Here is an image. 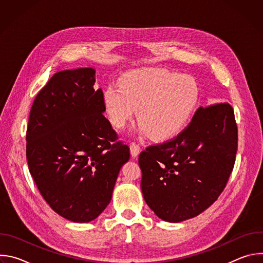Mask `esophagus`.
I'll list each match as a JSON object with an SVG mask.
<instances>
[{
  "instance_id": "1",
  "label": "esophagus",
  "mask_w": 263,
  "mask_h": 263,
  "mask_svg": "<svg viewBox=\"0 0 263 263\" xmlns=\"http://www.w3.org/2000/svg\"><path fill=\"white\" fill-rule=\"evenodd\" d=\"M130 152H131L132 157H133V158H136V157L139 155V153H140V147H139V145H138L137 143H135V142H132V143L130 144Z\"/></svg>"
}]
</instances>
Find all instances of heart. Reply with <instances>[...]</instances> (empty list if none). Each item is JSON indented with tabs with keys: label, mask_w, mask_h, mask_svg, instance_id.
<instances>
[{
	"label": "heart",
	"mask_w": 263,
	"mask_h": 263,
	"mask_svg": "<svg viewBox=\"0 0 263 263\" xmlns=\"http://www.w3.org/2000/svg\"><path fill=\"white\" fill-rule=\"evenodd\" d=\"M199 98V84L190 74L138 68L122 76L120 86L106 87L102 102L112 126L124 128L139 109L141 131L156 140H167L191 122Z\"/></svg>",
	"instance_id": "heart-1"
}]
</instances>
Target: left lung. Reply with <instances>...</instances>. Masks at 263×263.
Masks as SVG:
<instances>
[{
    "instance_id": "obj_1",
    "label": "left lung",
    "mask_w": 263,
    "mask_h": 263,
    "mask_svg": "<svg viewBox=\"0 0 263 263\" xmlns=\"http://www.w3.org/2000/svg\"><path fill=\"white\" fill-rule=\"evenodd\" d=\"M237 152V126L228 103L200 107L177 137L142 151L138 163L147 206L168 222L193 218L223 191Z\"/></svg>"
}]
</instances>
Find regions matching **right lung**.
<instances>
[{
	"instance_id": "1",
	"label": "right lung",
	"mask_w": 263,
	"mask_h": 263,
	"mask_svg": "<svg viewBox=\"0 0 263 263\" xmlns=\"http://www.w3.org/2000/svg\"><path fill=\"white\" fill-rule=\"evenodd\" d=\"M91 67L56 72L36 96L29 117L30 174L51 208L73 222L96 219L108 206L127 144L104 117L103 91Z\"/></svg>"
}]
</instances>
